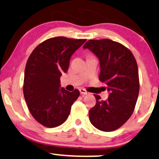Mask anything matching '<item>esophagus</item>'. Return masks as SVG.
<instances>
[{"mask_svg": "<svg viewBox=\"0 0 159 159\" xmlns=\"http://www.w3.org/2000/svg\"><path fill=\"white\" fill-rule=\"evenodd\" d=\"M80 93H81V94H82V95H88V94H89V93H88V92L84 89H80Z\"/></svg>", "mask_w": 159, "mask_h": 159, "instance_id": "34e87169", "label": "esophagus"}]
</instances>
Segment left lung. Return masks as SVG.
Listing matches in <instances>:
<instances>
[{
    "label": "left lung",
    "mask_w": 159,
    "mask_h": 159,
    "mask_svg": "<svg viewBox=\"0 0 159 159\" xmlns=\"http://www.w3.org/2000/svg\"><path fill=\"white\" fill-rule=\"evenodd\" d=\"M83 48L98 58V78L110 92L105 101L94 95L96 104L89 111V120L99 130H116L130 118L136 104L139 93L137 62L129 49L110 39L89 40Z\"/></svg>",
    "instance_id": "1"
}]
</instances>
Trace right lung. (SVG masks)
<instances>
[{
    "label": "right lung",
    "mask_w": 159,
    "mask_h": 159,
    "mask_svg": "<svg viewBox=\"0 0 159 159\" xmlns=\"http://www.w3.org/2000/svg\"><path fill=\"white\" fill-rule=\"evenodd\" d=\"M87 39L49 38L32 51L26 64L24 95L28 109L38 123L56 127L67 119L80 95L60 88V77L66 72L72 55Z\"/></svg>",
    "instance_id": "add662e5"
}]
</instances>
